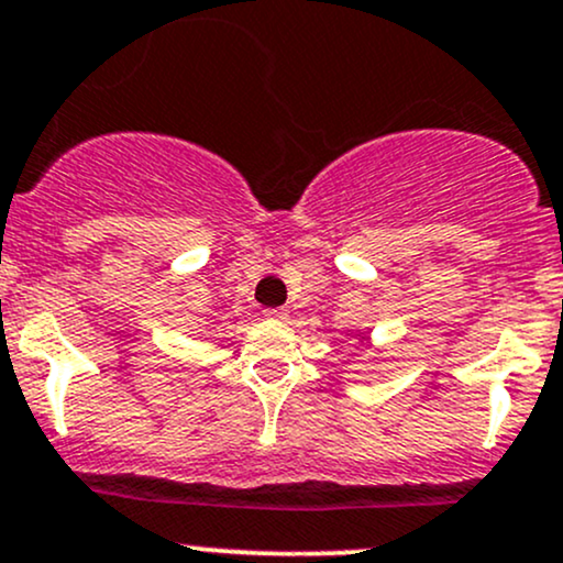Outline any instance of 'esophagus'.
<instances>
[{"instance_id":"obj_1","label":"esophagus","mask_w":563,"mask_h":563,"mask_svg":"<svg viewBox=\"0 0 563 563\" xmlns=\"http://www.w3.org/2000/svg\"><path fill=\"white\" fill-rule=\"evenodd\" d=\"M264 318L286 320V310H280V307H269V310H264Z\"/></svg>"}]
</instances>
